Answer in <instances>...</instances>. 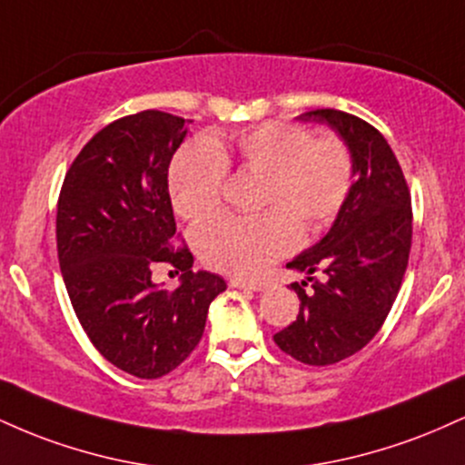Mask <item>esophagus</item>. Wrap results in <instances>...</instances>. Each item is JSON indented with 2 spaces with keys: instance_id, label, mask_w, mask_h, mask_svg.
Wrapping results in <instances>:
<instances>
[{
  "instance_id": "1",
  "label": "esophagus",
  "mask_w": 465,
  "mask_h": 465,
  "mask_svg": "<svg viewBox=\"0 0 465 465\" xmlns=\"http://www.w3.org/2000/svg\"><path fill=\"white\" fill-rule=\"evenodd\" d=\"M229 284L233 288H240V291H255V292H260L264 288L262 282H249V280H242V277H232Z\"/></svg>"
}]
</instances>
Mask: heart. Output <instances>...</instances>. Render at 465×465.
<instances>
[{"mask_svg": "<svg viewBox=\"0 0 465 465\" xmlns=\"http://www.w3.org/2000/svg\"><path fill=\"white\" fill-rule=\"evenodd\" d=\"M262 177L260 216H221L196 229V253L207 266L232 275H258L297 244L306 232L328 225L351 183V154L339 137H319L295 124L240 131L227 140L194 142L170 165V196L188 221L218 212L227 163Z\"/></svg>", "mask_w": 465, "mask_h": 465, "instance_id": "heart-1", "label": "heart"}]
</instances>
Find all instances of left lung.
<instances>
[{
  "mask_svg": "<svg viewBox=\"0 0 465 465\" xmlns=\"http://www.w3.org/2000/svg\"><path fill=\"white\" fill-rule=\"evenodd\" d=\"M297 120L328 124L351 154V188L332 227L286 266L306 273L291 284L300 314L273 339L306 365L323 367L365 348L385 323L409 264L413 212L396 154L385 137L361 117L317 109ZM322 272V281L312 275ZM313 291H305V282Z\"/></svg>",
  "mask_w": 465,
  "mask_h": 465,
  "instance_id": "8db88e82",
  "label": "left lung"
}]
</instances>
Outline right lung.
Here are the masks:
<instances>
[{
	"label": "right lung",
	"instance_id": "obj_1",
	"mask_svg": "<svg viewBox=\"0 0 465 465\" xmlns=\"http://www.w3.org/2000/svg\"><path fill=\"white\" fill-rule=\"evenodd\" d=\"M185 124L163 111L111 122L84 143L58 196V264L74 312L106 361L148 381L188 359L227 288L223 277L192 271L188 247H170L177 223L168 168ZM162 262L182 271L174 292L152 282Z\"/></svg>",
	"mask_w": 465,
	"mask_h": 465
}]
</instances>
